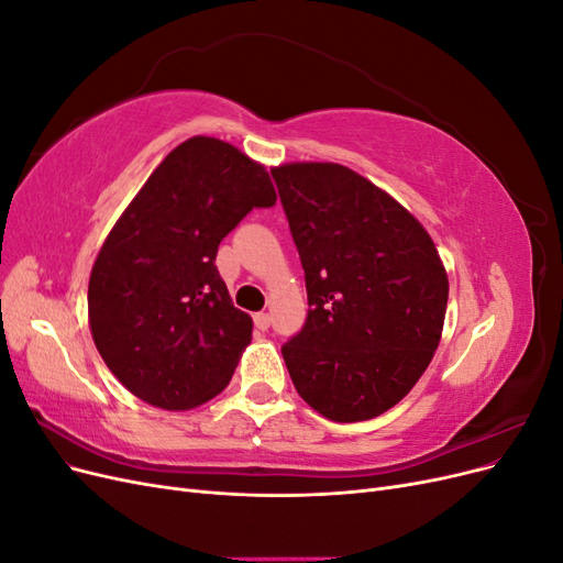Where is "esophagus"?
I'll list each match as a JSON object with an SVG mask.
<instances>
[{
    "label": "esophagus",
    "mask_w": 563,
    "mask_h": 563,
    "mask_svg": "<svg viewBox=\"0 0 563 563\" xmlns=\"http://www.w3.org/2000/svg\"><path fill=\"white\" fill-rule=\"evenodd\" d=\"M253 323H255V329L267 331L269 329V314L267 312H258V314L253 317Z\"/></svg>",
    "instance_id": "34e87169"
}]
</instances>
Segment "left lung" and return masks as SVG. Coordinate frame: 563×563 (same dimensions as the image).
I'll return each mask as SVG.
<instances>
[{
	"label": "left lung",
	"instance_id": "1",
	"mask_svg": "<svg viewBox=\"0 0 563 563\" xmlns=\"http://www.w3.org/2000/svg\"><path fill=\"white\" fill-rule=\"evenodd\" d=\"M308 288L282 347L298 395L335 422L399 404L430 366L449 277L432 236L397 199L340 164L272 168Z\"/></svg>",
	"mask_w": 563,
	"mask_h": 563
}]
</instances>
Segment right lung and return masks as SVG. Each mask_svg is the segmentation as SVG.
Returning a JSON list of instances; mask_svg holds the SVG:
<instances>
[{
	"instance_id": "right-lung-1",
	"label": "right lung",
	"mask_w": 563,
	"mask_h": 563,
	"mask_svg": "<svg viewBox=\"0 0 563 563\" xmlns=\"http://www.w3.org/2000/svg\"><path fill=\"white\" fill-rule=\"evenodd\" d=\"M275 201L265 166L207 135L152 172L89 279L93 343L131 395L185 411L228 387L253 321L232 305L216 253L249 211Z\"/></svg>"
}]
</instances>
